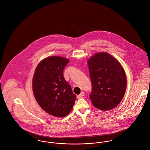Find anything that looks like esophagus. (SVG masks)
Instances as JSON below:
<instances>
[{
	"instance_id": "34e87169",
	"label": "esophagus",
	"mask_w": 150,
	"mask_h": 150,
	"mask_svg": "<svg viewBox=\"0 0 150 150\" xmlns=\"http://www.w3.org/2000/svg\"><path fill=\"white\" fill-rule=\"evenodd\" d=\"M84 94H85L84 92H83V91H82L79 95L77 96V98H82V97L84 96Z\"/></svg>"
}]
</instances>
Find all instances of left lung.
<instances>
[{
  "mask_svg": "<svg viewBox=\"0 0 150 150\" xmlns=\"http://www.w3.org/2000/svg\"><path fill=\"white\" fill-rule=\"evenodd\" d=\"M88 64L91 82L90 100L102 111L116 107L122 100L126 88V76L120 62L107 53H97Z\"/></svg>",
  "mask_w": 150,
  "mask_h": 150,
  "instance_id": "1",
  "label": "left lung"
}]
</instances>
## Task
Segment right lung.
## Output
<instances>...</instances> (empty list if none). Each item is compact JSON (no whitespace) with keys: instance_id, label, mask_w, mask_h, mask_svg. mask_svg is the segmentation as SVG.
I'll return each mask as SVG.
<instances>
[{"instance_id":"add662e5","label":"right lung","mask_w":150,"mask_h":150,"mask_svg":"<svg viewBox=\"0 0 150 150\" xmlns=\"http://www.w3.org/2000/svg\"><path fill=\"white\" fill-rule=\"evenodd\" d=\"M68 62V59L59 56L47 57L39 63L33 76V92L36 101L45 111L57 117L67 116L76 99L63 75Z\"/></svg>"}]
</instances>
